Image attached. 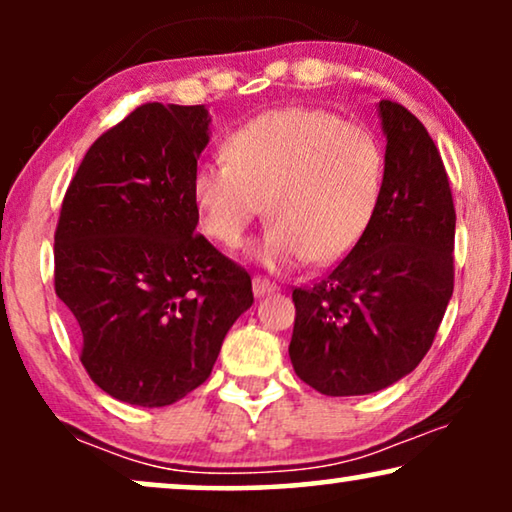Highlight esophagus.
<instances>
[{
	"label": "esophagus",
	"instance_id": "esophagus-1",
	"mask_svg": "<svg viewBox=\"0 0 512 512\" xmlns=\"http://www.w3.org/2000/svg\"><path fill=\"white\" fill-rule=\"evenodd\" d=\"M254 296L256 298H261V296H268V293H272V291H277V284L275 282H270L268 277H261V275H256L254 277Z\"/></svg>",
	"mask_w": 512,
	"mask_h": 512
}]
</instances>
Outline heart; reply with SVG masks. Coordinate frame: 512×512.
Wrapping results in <instances>:
<instances>
[{
  "label": "heart",
  "instance_id": "b5f03b06",
  "mask_svg": "<svg viewBox=\"0 0 512 512\" xmlns=\"http://www.w3.org/2000/svg\"><path fill=\"white\" fill-rule=\"evenodd\" d=\"M202 160L191 198L200 228L235 249L268 205L256 258L291 268L342 261L368 233L384 191V146L363 123L314 107L258 114Z\"/></svg>",
  "mask_w": 512,
  "mask_h": 512
}]
</instances>
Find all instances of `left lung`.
<instances>
[{"instance_id":"obj_1","label":"left lung","mask_w":512,"mask_h":512,"mask_svg":"<svg viewBox=\"0 0 512 512\" xmlns=\"http://www.w3.org/2000/svg\"><path fill=\"white\" fill-rule=\"evenodd\" d=\"M384 191L363 240L319 282L293 289V370L326 396H363L412 373L454 289V202L422 121L382 100Z\"/></svg>"}]
</instances>
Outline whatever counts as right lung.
<instances>
[{"mask_svg": "<svg viewBox=\"0 0 512 512\" xmlns=\"http://www.w3.org/2000/svg\"><path fill=\"white\" fill-rule=\"evenodd\" d=\"M207 130L205 104L146 102L95 139L62 200L55 293L90 380L123 403L163 408L198 389L254 303L249 272L195 233Z\"/></svg>", "mask_w": 512, "mask_h": 512, "instance_id": "1", "label": "right lung"}]
</instances>
